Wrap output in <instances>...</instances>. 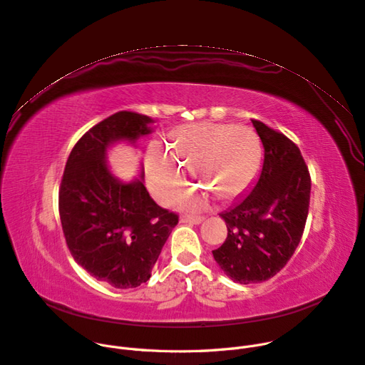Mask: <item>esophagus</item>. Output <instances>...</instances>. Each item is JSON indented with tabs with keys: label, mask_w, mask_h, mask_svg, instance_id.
Segmentation results:
<instances>
[{
	"label": "esophagus",
	"mask_w": 365,
	"mask_h": 365,
	"mask_svg": "<svg viewBox=\"0 0 365 365\" xmlns=\"http://www.w3.org/2000/svg\"><path fill=\"white\" fill-rule=\"evenodd\" d=\"M204 221V217L201 215H182L180 217V222H185V224H201Z\"/></svg>",
	"instance_id": "34e87169"
}]
</instances>
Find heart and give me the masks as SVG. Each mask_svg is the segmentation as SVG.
Returning a JSON list of instances; mask_svg holds the SVG:
<instances>
[{"label":"heart","instance_id":"1","mask_svg":"<svg viewBox=\"0 0 365 365\" xmlns=\"http://www.w3.org/2000/svg\"><path fill=\"white\" fill-rule=\"evenodd\" d=\"M259 161V140L242 125L197 122L176 128L169 148L153 143L145 154V179L157 200L169 205L187 186L185 170L217 200H235L252 182Z\"/></svg>","mask_w":365,"mask_h":365}]
</instances>
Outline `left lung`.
I'll list each match as a JSON object with an SVG mask.
<instances>
[{"mask_svg": "<svg viewBox=\"0 0 365 365\" xmlns=\"http://www.w3.org/2000/svg\"><path fill=\"white\" fill-rule=\"evenodd\" d=\"M252 123L263 145V163L255 187L221 212L227 239L212 250L224 274L239 284H256L277 275L302 240L312 180L298 147L260 120Z\"/></svg>", "mask_w": 365, "mask_h": 365, "instance_id": "obj_1", "label": "left lung"}]
</instances>
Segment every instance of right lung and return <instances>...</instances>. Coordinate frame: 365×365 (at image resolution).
<instances>
[{
  "mask_svg": "<svg viewBox=\"0 0 365 365\" xmlns=\"http://www.w3.org/2000/svg\"><path fill=\"white\" fill-rule=\"evenodd\" d=\"M153 122L122 110L94 125L74 145L59 187V217L73 257L93 278L120 289L150 279L179 222L178 214L153 201L144 173L125 183L106 161L112 144H134L150 134Z\"/></svg>",
  "mask_w": 365,
  "mask_h": 365,
  "instance_id": "add662e5",
  "label": "right lung"
}]
</instances>
